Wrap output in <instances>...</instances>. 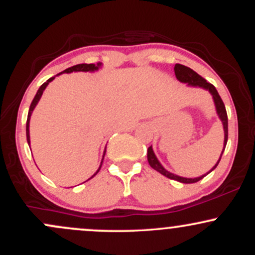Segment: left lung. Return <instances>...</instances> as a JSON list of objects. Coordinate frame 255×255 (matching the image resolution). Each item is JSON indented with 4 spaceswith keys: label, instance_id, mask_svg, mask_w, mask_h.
<instances>
[{
    "label": "left lung",
    "instance_id": "1",
    "mask_svg": "<svg viewBox=\"0 0 255 255\" xmlns=\"http://www.w3.org/2000/svg\"><path fill=\"white\" fill-rule=\"evenodd\" d=\"M174 71H175V75H176L177 80H180L181 83H187L188 85H191V86L203 87V89L210 91V93H211L212 97H213V101H215V105H216V109H217V114H218L219 119H221L222 122H223L224 148H225V146H227V141H228V115H227V110H225V105L223 103V101H222L221 96L218 95L216 87L213 86L212 84L207 83L204 78H201L200 75L198 74V73H195L193 69L189 68V67L183 66V64H180V63L175 64ZM224 148H223V151H222L221 157H219L217 164L213 166V168L209 172H207V174H210V172H211L213 169H216V166L218 165L219 160H221V158H222V154H223V152H224ZM147 160H148V164H150L151 168H153L154 170H157L162 175H164L165 177L171 178V180H176V181H178V182H182V183H195L207 175V174L203 175V176L195 177V178H186V177L177 176V175H174V174H171V172L166 171L165 169L162 166V164L158 162L156 154H154L153 150H152V146H150V147L147 148Z\"/></svg>",
    "mask_w": 255,
    "mask_h": 255
}]
</instances>
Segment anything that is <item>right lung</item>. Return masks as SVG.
Returning <instances> with one entry per match:
<instances>
[{
    "instance_id": "right-lung-1",
    "label": "right lung",
    "mask_w": 255,
    "mask_h": 255,
    "mask_svg": "<svg viewBox=\"0 0 255 255\" xmlns=\"http://www.w3.org/2000/svg\"><path fill=\"white\" fill-rule=\"evenodd\" d=\"M101 66H102L101 62H98L97 64H93V63H90V64H87V63H81V64H77V66H73V67H69V68L64 69L63 72L60 73V74H62V73H72V72H93V71H97V69H98ZM60 74H57V75H60ZM54 79H55V77L50 78V79H49V80H46L45 83H44V84L42 85V86L39 87V90L37 91L36 96H34L33 101H32V103H31V105H30V110H28V115H27V122H26V137H27L28 145H30V119H31V114H32V111H33L34 108H36V105H37L38 102H39L40 97H42L43 91L45 90V87L48 86L49 83L54 80ZM104 156H105V151H104V154H103V159H104ZM103 159H102V163H103ZM102 163H101V166H102ZM101 166H99V169H98L97 171H96V174L93 175V176H96V175H97V172H98L99 170H101ZM93 176H92V177H93ZM92 177H91V178H92ZM89 180H90V178H89Z\"/></svg>"
}]
</instances>
